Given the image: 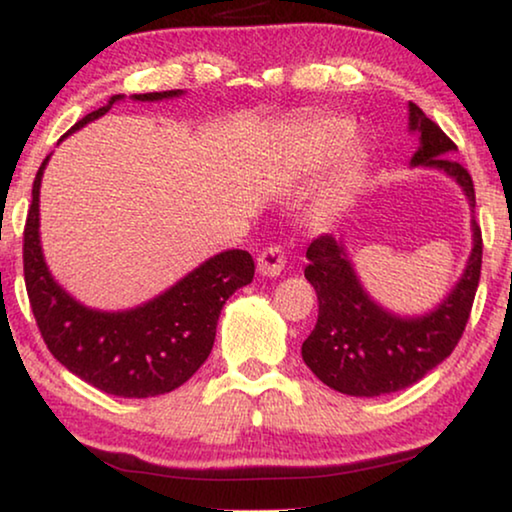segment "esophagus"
<instances>
[{
  "mask_svg": "<svg viewBox=\"0 0 512 512\" xmlns=\"http://www.w3.org/2000/svg\"><path fill=\"white\" fill-rule=\"evenodd\" d=\"M256 265H258V272H261L263 277H277V275H282V270L286 265V256L279 247H268L258 254Z\"/></svg>",
  "mask_w": 512,
  "mask_h": 512,
  "instance_id": "34e87169",
  "label": "esophagus"
}]
</instances>
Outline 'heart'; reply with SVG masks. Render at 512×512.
Returning <instances> with one entry per match:
<instances>
[{"mask_svg": "<svg viewBox=\"0 0 512 512\" xmlns=\"http://www.w3.org/2000/svg\"><path fill=\"white\" fill-rule=\"evenodd\" d=\"M352 123L338 116H324L307 121L296 128L282 146V170L289 177H312L335 161L331 174L319 186L310 205V221L314 226H328L354 198L366 174L368 156L361 146L349 144ZM344 148L346 151L342 152Z\"/></svg>", "mask_w": 512, "mask_h": 512, "instance_id": "b5f03b06", "label": "heart"}]
</instances>
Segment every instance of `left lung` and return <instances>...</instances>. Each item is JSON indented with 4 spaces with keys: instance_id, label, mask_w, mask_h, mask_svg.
Masks as SVG:
<instances>
[{
    "instance_id": "1",
    "label": "left lung",
    "mask_w": 512,
    "mask_h": 512,
    "mask_svg": "<svg viewBox=\"0 0 512 512\" xmlns=\"http://www.w3.org/2000/svg\"><path fill=\"white\" fill-rule=\"evenodd\" d=\"M410 132L419 146L412 167L445 172L461 186L471 212L475 207L473 179L457 160V146L417 104H408ZM473 249L452 291L419 317H401L375 303L363 289L347 247L321 235L307 247L305 279L319 300V319L303 342V361L321 382L347 396L394 394L422 380L443 363L464 333L482 268L480 226L471 219Z\"/></svg>"
}]
</instances>
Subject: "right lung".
<instances>
[{"label":"right lung","mask_w":512,"mask_h":512,"mask_svg":"<svg viewBox=\"0 0 512 512\" xmlns=\"http://www.w3.org/2000/svg\"><path fill=\"white\" fill-rule=\"evenodd\" d=\"M179 95L184 90L132 95V100L158 102ZM121 100L123 95H114L67 135L104 116ZM48 158L34 177L23 235L27 296L46 347L69 373L104 394L149 398L181 387L212 352L216 321L226 300L254 279V258L242 249L221 251L149 303L123 312L86 307L55 282L41 251L39 188Z\"/></svg>","instance_id":"right-lung-1"}]
</instances>
